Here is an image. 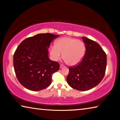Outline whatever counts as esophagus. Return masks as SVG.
I'll list each match as a JSON object with an SVG mask.
<instances>
[{
	"label": "esophagus",
	"instance_id": "1",
	"mask_svg": "<svg viewBox=\"0 0 120 120\" xmlns=\"http://www.w3.org/2000/svg\"><path fill=\"white\" fill-rule=\"evenodd\" d=\"M64 67H65V66H64V65L63 64H60V68L61 69V68H64Z\"/></svg>",
	"mask_w": 120,
	"mask_h": 120
}]
</instances>
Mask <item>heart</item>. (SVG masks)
I'll use <instances>...</instances> for the list:
<instances>
[{
	"instance_id": "b5f03b06",
	"label": "heart",
	"mask_w": 120,
	"mask_h": 120,
	"mask_svg": "<svg viewBox=\"0 0 120 120\" xmlns=\"http://www.w3.org/2000/svg\"><path fill=\"white\" fill-rule=\"evenodd\" d=\"M85 45L82 41L76 38L63 37L56 41L55 45L50 48V54L53 60L63 58L69 66H74L79 63L85 52Z\"/></svg>"
}]
</instances>
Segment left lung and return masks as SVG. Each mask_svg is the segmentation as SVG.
<instances>
[{
    "label": "left lung",
    "mask_w": 120,
    "mask_h": 120,
    "mask_svg": "<svg viewBox=\"0 0 120 120\" xmlns=\"http://www.w3.org/2000/svg\"><path fill=\"white\" fill-rule=\"evenodd\" d=\"M86 47L84 58L78 65L69 67L67 82L70 87L86 91L98 85L104 78L106 68V54L94 41L82 37Z\"/></svg>",
    "instance_id": "obj_1"
}]
</instances>
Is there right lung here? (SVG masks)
<instances>
[{
    "instance_id": "obj_1",
    "label": "right lung",
    "mask_w": 120,
    "mask_h": 120,
    "mask_svg": "<svg viewBox=\"0 0 120 120\" xmlns=\"http://www.w3.org/2000/svg\"><path fill=\"white\" fill-rule=\"evenodd\" d=\"M59 35L38 34L23 40L16 49L13 64L16 77L29 90L38 91L47 88L52 75L59 70L60 64L49 58L48 48Z\"/></svg>"
}]
</instances>
